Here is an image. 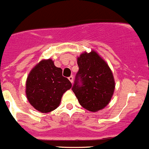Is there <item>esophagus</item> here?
Listing matches in <instances>:
<instances>
[{"instance_id": "esophagus-1", "label": "esophagus", "mask_w": 149, "mask_h": 149, "mask_svg": "<svg viewBox=\"0 0 149 149\" xmlns=\"http://www.w3.org/2000/svg\"><path fill=\"white\" fill-rule=\"evenodd\" d=\"M69 80L70 81V82H72V83H73V80H74V78H73V77L72 76H70V77H69Z\"/></svg>"}]
</instances>
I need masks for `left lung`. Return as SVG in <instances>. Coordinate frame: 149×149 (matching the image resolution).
<instances>
[{
  "label": "left lung",
  "mask_w": 149,
  "mask_h": 149,
  "mask_svg": "<svg viewBox=\"0 0 149 149\" xmlns=\"http://www.w3.org/2000/svg\"><path fill=\"white\" fill-rule=\"evenodd\" d=\"M77 64L79 71L72 89L79 104L93 112L102 109L111 101L115 88L111 69L94 51L80 54Z\"/></svg>",
  "instance_id": "1"
}]
</instances>
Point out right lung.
<instances>
[{
    "label": "right lung",
    "mask_w": 149,
    "mask_h": 149,
    "mask_svg": "<svg viewBox=\"0 0 149 149\" xmlns=\"http://www.w3.org/2000/svg\"><path fill=\"white\" fill-rule=\"evenodd\" d=\"M71 88L70 81L62 76V70L49 58L40 61L28 74L26 95L35 109L48 113L59 106L63 94Z\"/></svg>",
    "instance_id": "obj_1"
}]
</instances>
